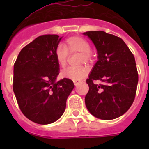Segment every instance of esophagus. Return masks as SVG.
I'll return each mask as SVG.
<instances>
[{
  "label": "esophagus",
  "mask_w": 149,
  "mask_h": 149,
  "mask_svg": "<svg viewBox=\"0 0 149 149\" xmlns=\"http://www.w3.org/2000/svg\"><path fill=\"white\" fill-rule=\"evenodd\" d=\"M80 83H81V81H79V80H75V81H74V84L75 86H77Z\"/></svg>",
  "instance_id": "34e87169"
}]
</instances>
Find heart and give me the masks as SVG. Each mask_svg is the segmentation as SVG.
I'll return each instance as SVG.
<instances>
[{
  "label": "heart",
  "mask_w": 149,
  "mask_h": 149,
  "mask_svg": "<svg viewBox=\"0 0 149 149\" xmlns=\"http://www.w3.org/2000/svg\"><path fill=\"white\" fill-rule=\"evenodd\" d=\"M89 42L81 36H71L65 40L63 48L57 47L55 51V56L59 65L65 67L67 63L68 54L78 53V63H89L93 61V54L90 51ZM87 74V70L83 66L77 68H67L61 72V77L72 79L73 81L81 80Z\"/></svg>",
  "instance_id": "heart-1"
}]
</instances>
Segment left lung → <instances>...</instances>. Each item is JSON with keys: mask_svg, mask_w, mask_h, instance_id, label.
Instances as JSON below:
<instances>
[{"mask_svg": "<svg viewBox=\"0 0 149 149\" xmlns=\"http://www.w3.org/2000/svg\"><path fill=\"white\" fill-rule=\"evenodd\" d=\"M93 41L98 60L86 80L89 92L85 104L90 113L104 120L116 119L131 107L136 95L138 72L136 62L121 38L104 31L84 33ZM94 80L102 84H95Z\"/></svg>", "mask_w": 149, "mask_h": 149, "instance_id": "8db88e82", "label": "left lung"}]
</instances>
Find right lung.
I'll list each match as a JSON object with an SVG mask.
<instances>
[{"instance_id": "right-lung-1", "label": "right lung", "mask_w": 149, "mask_h": 149, "mask_svg": "<svg viewBox=\"0 0 149 149\" xmlns=\"http://www.w3.org/2000/svg\"><path fill=\"white\" fill-rule=\"evenodd\" d=\"M61 39L54 34L40 36L22 48L14 63L13 88L19 108L40 125L60 119L74 87L68 78L55 82L60 73L55 51Z\"/></svg>"}]
</instances>
